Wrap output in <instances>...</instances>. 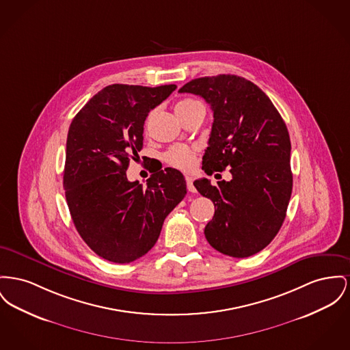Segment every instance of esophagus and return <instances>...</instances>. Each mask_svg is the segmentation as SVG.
I'll list each match as a JSON object with an SVG mask.
<instances>
[{"label": "esophagus", "instance_id": "obj_1", "mask_svg": "<svg viewBox=\"0 0 350 350\" xmlns=\"http://www.w3.org/2000/svg\"><path fill=\"white\" fill-rule=\"evenodd\" d=\"M186 186H187V190L190 191V193H196L197 190H196V187L193 185V178L190 177V176H186Z\"/></svg>", "mask_w": 350, "mask_h": 350}]
</instances>
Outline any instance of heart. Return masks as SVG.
Segmentation results:
<instances>
[{
  "mask_svg": "<svg viewBox=\"0 0 350 350\" xmlns=\"http://www.w3.org/2000/svg\"><path fill=\"white\" fill-rule=\"evenodd\" d=\"M198 104L202 103L196 100V99L187 98V99H184V100L177 103L176 112H183V111H186V109H189L194 105H198ZM164 160L166 164L174 166L177 169L190 170L196 163V152L191 148L185 146V145H174L165 153Z\"/></svg>",
  "mask_w": 350,
  "mask_h": 350,
  "instance_id": "b5f03b06",
  "label": "heart"
}]
</instances>
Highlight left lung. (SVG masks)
Wrapping results in <instances>:
<instances>
[{"instance_id": "obj_1", "label": "left lung", "mask_w": 350, "mask_h": 350, "mask_svg": "<svg viewBox=\"0 0 350 350\" xmlns=\"http://www.w3.org/2000/svg\"><path fill=\"white\" fill-rule=\"evenodd\" d=\"M178 92L200 95L214 122L202 169L211 176L230 167L231 181H194L217 207L206 225L210 246L247 258L271 243L284 222L292 193L287 126L267 95L245 78L222 74L193 79Z\"/></svg>"}]
</instances>
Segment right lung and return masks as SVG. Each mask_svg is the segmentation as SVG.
Masks as SVG:
<instances>
[{
	"label": "right lung",
	"instance_id": "obj_1",
	"mask_svg": "<svg viewBox=\"0 0 350 350\" xmlns=\"http://www.w3.org/2000/svg\"><path fill=\"white\" fill-rule=\"evenodd\" d=\"M176 84L104 87L68 128L63 187L72 222L95 254L129 263L157 242L167 214L186 194L183 173L152 172L143 185L128 181L129 160L143 149L144 122Z\"/></svg>",
	"mask_w": 350,
	"mask_h": 350
}]
</instances>
